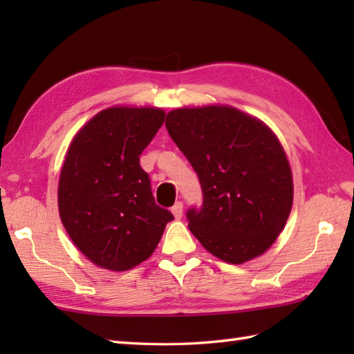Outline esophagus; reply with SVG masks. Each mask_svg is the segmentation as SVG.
<instances>
[{"label": "esophagus", "mask_w": 354, "mask_h": 354, "mask_svg": "<svg viewBox=\"0 0 354 354\" xmlns=\"http://www.w3.org/2000/svg\"><path fill=\"white\" fill-rule=\"evenodd\" d=\"M171 213L176 217V219H181L183 217V202L181 201H178L176 204L171 207Z\"/></svg>", "instance_id": "1"}]
</instances>
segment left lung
<instances>
[{
	"label": "left lung",
	"instance_id": "left-lung-1",
	"mask_svg": "<svg viewBox=\"0 0 354 354\" xmlns=\"http://www.w3.org/2000/svg\"><path fill=\"white\" fill-rule=\"evenodd\" d=\"M165 127L201 183L202 205L187 212L193 236L232 265L269 250L293 201L290 165L275 133L231 106L170 111Z\"/></svg>",
	"mask_w": 354,
	"mask_h": 354
}]
</instances>
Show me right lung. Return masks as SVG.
Masks as SVG:
<instances>
[{"mask_svg":"<svg viewBox=\"0 0 354 354\" xmlns=\"http://www.w3.org/2000/svg\"><path fill=\"white\" fill-rule=\"evenodd\" d=\"M158 108H108L71 141L57 190L68 236L94 265L127 270L155 251L169 209L156 205L140 155L164 123Z\"/></svg>","mask_w":354,"mask_h":354,"instance_id":"1","label":"right lung"}]
</instances>
